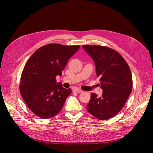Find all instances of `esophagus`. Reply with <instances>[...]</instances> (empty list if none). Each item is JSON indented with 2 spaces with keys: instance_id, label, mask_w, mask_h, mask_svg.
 Segmentation results:
<instances>
[{
  "instance_id": "esophagus-1",
  "label": "esophagus",
  "mask_w": 153,
  "mask_h": 153,
  "mask_svg": "<svg viewBox=\"0 0 153 153\" xmlns=\"http://www.w3.org/2000/svg\"><path fill=\"white\" fill-rule=\"evenodd\" d=\"M73 91L75 92H76V93H82L83 92V91L82 89H78V88H74Z\"/></svg>"
}]
</instances>
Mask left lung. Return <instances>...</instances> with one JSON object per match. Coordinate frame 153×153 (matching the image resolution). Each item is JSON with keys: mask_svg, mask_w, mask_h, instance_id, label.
I'll list each match as a JSON object with an SVG mask.
<instances>
[{"mask_svg": "<svg viewBox=\"0 0 153 153\" xmlns=\"http://www.w3.org/2000/svg\"><path fill=\"white\" fill-rule=\"evenodd\" d=\"M96 67L100 81L102 96L92 93L87 109L99 120H108L118 114L125 105L132 89V76L126 60L112 48L83 45Z\"/></svg>", "mask_w": 153, "mask_h": 153, "instance_id": "1", "label": "left lung"}]
</instances>
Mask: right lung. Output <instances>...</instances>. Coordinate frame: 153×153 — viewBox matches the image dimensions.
Wrapping results in <instances>:
<instances>
[{"label":"right lung","mask_w":153,"mask_h":153,"mask_svg":"<svg viewBox=\"0 0 153 153\" xmlns=\"http://www.w3.org/2000/svg\"><path fill=\"white\" fill-rule=\"evenodd\" d=\"M79 45L48 44L31 55L23 70L19 91L24 102L35 115L47 119L62 108L71 89H66L56 77L62 76L68 61Z\"/></svg>","instance_id":"obj_1"}]
</instances>
